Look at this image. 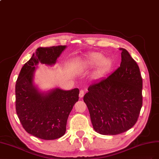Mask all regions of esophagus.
Here are the masks:
<instances>
[{"instance_id": "esophagus-1", "label": "esophagus", "mask_w": 159, "mask_h": 159, "mask_svg": "<svg viewBox=\"0 0 159 159\" xmlns=\"http://www.w3.org/2000/svg\"><path fill=\"white\" fill-rule=\"evenodd\" d=\"M84 95V91L83 90H80V93H79V97L80 98H83Z\"/></svg>"}]
</instances>
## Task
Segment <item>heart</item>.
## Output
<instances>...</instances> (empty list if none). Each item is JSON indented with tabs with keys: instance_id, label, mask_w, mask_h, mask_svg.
I'll return each mask as SVG.
<instances>
[{
	"instance_id": "b5f03b06",
	"label": "heart",
	"mask_w": 159,
	"mask_h": 159,
	"mask_svg": "<svg viewBox=\"0 0 159 159\" xmlns=\"http://www.w3.org/2000/svg\"><path fill=\"white\" fill-rule=\"evenodd\" d=\"M82 65L85 67L93 68L97 66L95 75H98L101 72L107 70L111 65V60L109 58L103 57L100 52H93L82 61Z\"/></svg>"
}]
</instances>
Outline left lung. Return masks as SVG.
Segmentation results:
<instances>
[{
    "label": "left lung",
    "mask_w": 159,
    "mask_h": 159,
    "mask_svg": "<svg viewBox=\"0 0 159 159\" xmlns=\"http://www.w3.org/2000/svg\"><path fill=\"white\" fill-rule=\"evenodd\" d=\"M120 66L107 78L90 84L83 97L94 130L115 135L137 122L143 105V79L137 62L120 48Z\"/></svg>",
    "instance_id": "8db88e82"
}]
</instances>
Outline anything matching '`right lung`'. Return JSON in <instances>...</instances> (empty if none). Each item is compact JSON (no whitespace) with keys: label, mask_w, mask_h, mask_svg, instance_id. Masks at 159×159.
Instances as JSON below:
<instances>
[{"label":"right lung","mask_w":159,"mask_h":159,"mask_svg":"<svg viewBox=\"0 0 159 159\" xmlns=\"http://www.w3.org/2000/svg\"><path fill=\"white\" fill-rule=\"evenodd\" d=\"M66 46L39 47L22 66L15 86L16 111L27 133L44 140L61 137L66 132L68 117L79 101V89L55 88L42 92L34 84L39 63L55 64Z\"/></svg>","instance_id":"add662e5"}]
</instances>
